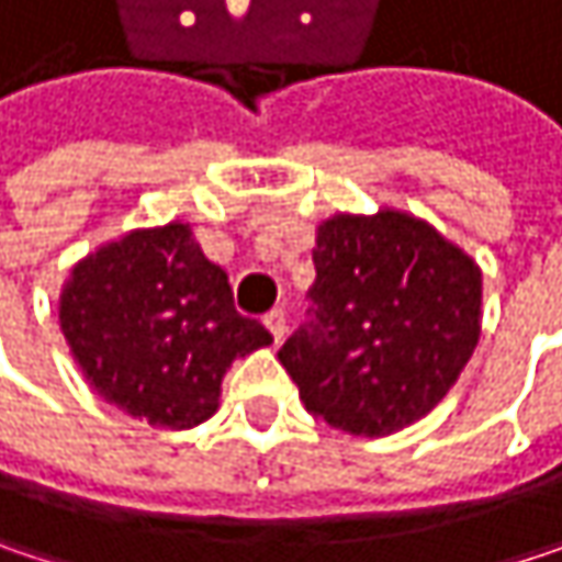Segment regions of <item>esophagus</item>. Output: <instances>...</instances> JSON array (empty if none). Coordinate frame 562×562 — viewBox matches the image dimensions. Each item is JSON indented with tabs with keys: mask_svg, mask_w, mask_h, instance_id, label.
<instances>
[{
	"mask_svg": "<svg viewBox=\"0 0 562 562\" xmlns=\"http://www.w3.org/2000/svg\"><path fill=\"white\" fill-rule=\"evenodd\" d=\"M263 325L270 328V335H273V341L280 345L282 338H285V312L282 308H273L267 318H263Z\"/></svg>",
	"mask_w": 562,
	"mask_h": 562,
	"instance_id": "34e87169",
	"label": "esophagus"
}]
</instances>
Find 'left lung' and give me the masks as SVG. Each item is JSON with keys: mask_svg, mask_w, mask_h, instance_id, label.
Segmentation results:
<instances>
[{"mask_svg": "<svg viewBox=\"0 0 562 562\" xmlns=\"http://www.w3.org/2000/svg\"><path fill=\"white\" fill-rule=\"evenodd\" d=\"M312 260V322L280 351L305 409L371 439L423 419L479 345V263L396 207L325 217Z\"/></svg>", "mask_w": 562, "mask_h": 562, "instance_id": "1", "label": "left lung"}]
</instances>
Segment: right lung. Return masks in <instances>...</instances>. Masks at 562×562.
Here are the masks:
<instances>
[{"label":"right lung","instance_id":"right-lung-1","mask_svg":"<svg viewBox=\"0 0 562 562\" xmlns=\"http://www.w3.org/2000/svg\"><path fill=\"white\" fill-rule=\"evenodd\" d=\"M57 322L87 384L159 429L211 419L227 368L273 341L234 308L227 273L184 221L136 227L77 260Z\"/></svg>","mask_w":562,"mask_h":562}]
</instances>
